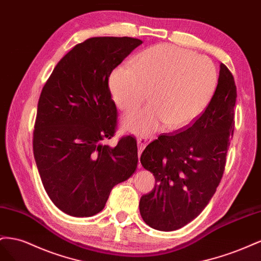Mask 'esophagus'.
I'll list each match as a JSON object with an SVG mask.
<instances>
[{
	"label": "esophagus",
	"instance_id": "1",
	"mask_svg": "<svg viewBox=\"0 0 261 261\" xmlns=\"http://www.w3.org/2000/svg\"><path fill=\"white\" fill-rule=\"evenodd\" d=\"M151 141V139H148V138H145V137H140L139 139H138V146H139V153H141L142 152L144 148H145V146L147 145V143L150 142ZM139 167H141V164L139 163V165H138Z\"/></svg>",
	"mask_w": 261,
	"mask_h": 261
}]
</instances>
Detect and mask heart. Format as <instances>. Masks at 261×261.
<instances>
[{
  "label": "heart",
  "mask_w": 261,
  "mask_h": 261,
  "mask_svg": "<svg viewBox=\"0 0 261 261\" xmlns=\"http://www.w3.org/2000/svg\"><path fill=\"white\" fill-rule=\"evenodd\" d=\"M218 70L209 58L160 43L139 52L129 65L111 71L108 87L121 110L151 102L122 118L123 129L147 135L165 123L168 129L189 124L202 113L217 91Z\"/></svg>",
  "instance_id": "b5f03b06"
}]
</instances>
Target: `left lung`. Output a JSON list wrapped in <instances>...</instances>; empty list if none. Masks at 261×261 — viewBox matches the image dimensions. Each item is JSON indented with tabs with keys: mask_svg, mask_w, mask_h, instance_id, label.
I'll list each match as a JSON object with an SVG mask.
<instances>
[{
	"mask_svg": "<svg viewBox=\"0 0 261 261\" xmlns=\"http://www.w3.org/2000/svg\"><path fill=\"white\" fill-rule=\"evenodd\" d=\"M236 85L221 63L217 91L204 113L179 132L160 136L141 155L153 173L154 189L140 199V213L152 228L169 232L188 224L217 191L234 132Z\"/></svg>",
	"mask_w": 261,
	"mask_h": 261,
	"instance_id": "8db88e82",
	"label": "left lung"
}]
</instances>
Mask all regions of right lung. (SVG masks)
<instances>
[{"label":"right lung","instance_id":"1","mask_svg":"<svg viewBox=\"0 0 261 261\" xmlns=\"http://www.w3.org/2000/svg\"><path fill=\"white\" fill-rule=\"evenodd\" d=\"M142 40L93 37L76 44L44 84L37 109L34 156L52 202L72 217L100 212L110 191L135 173L137 141L114 136L117 108L108 77Z\"/></svg>","mask_w":261,"mask_h":261}]
</instances>
